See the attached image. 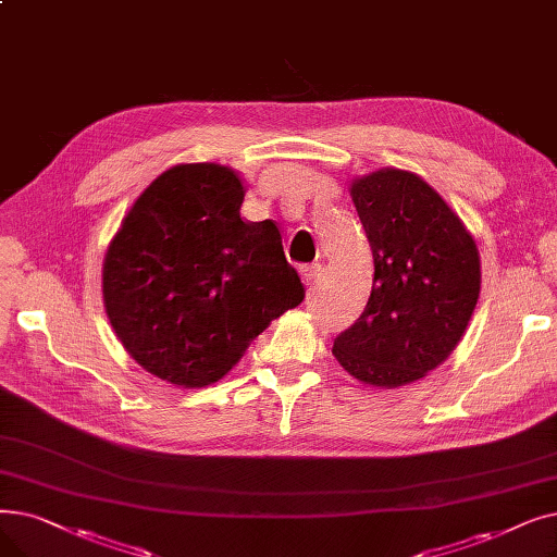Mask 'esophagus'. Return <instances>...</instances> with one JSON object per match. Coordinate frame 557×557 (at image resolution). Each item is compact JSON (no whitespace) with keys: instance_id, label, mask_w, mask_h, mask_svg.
Returning a JSON list of instances; mask_svg holds the SVG:
<instances>
[{"instance_id":"1","label":"esophagus","mask_w":557,"mask_h":557,"mask_svg":"<svg viewBox=\"0 0 557 557\" xmlns=\"http://www.w3.org/2000/svg\"><path fill=\"white\" fill-rule=\"evenodd\" d=\"M300 275H302V282L305 286H313L319 282V275H321V265H302L300 269Z\"/></svg>"}]
</instances>
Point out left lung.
Instances as JSON below:
<instances>
[{"label": "left lung", "mask_w": 557, "mask_h": 557, "mask_svg": "<svg viewBox=\"0 0 557 557\" xmlns=\"http://www.w3.org/2000/svg\"><path fill=\"white\" fill-rule=\"evenodd\" d=\"M373 250V288L332 355L380 389L417 382L462 342L480 296V252L462 219L417 173L382 168L350 182Z\"/></svg>", "instance_id": "1"}]
</instances>
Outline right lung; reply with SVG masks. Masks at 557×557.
<instances>
[{
    "mask_svg": "<svg viewBox=\"0 0 557 557\" xmlns=\"http://www.w3.org/2000/svg\"><path fill=\"white\" fill-rule=\"evenodd\" d=\"M246 186L221 163L168 168L120 223L102 263L107 317L154 377H225L305 288L273 221L240 219Z\"/></svg>",
    "mask_w": 557,
    "mask_h": 557,
    "instance_id": "add662e5",
    "label": "right lung"
}]
</instances>
